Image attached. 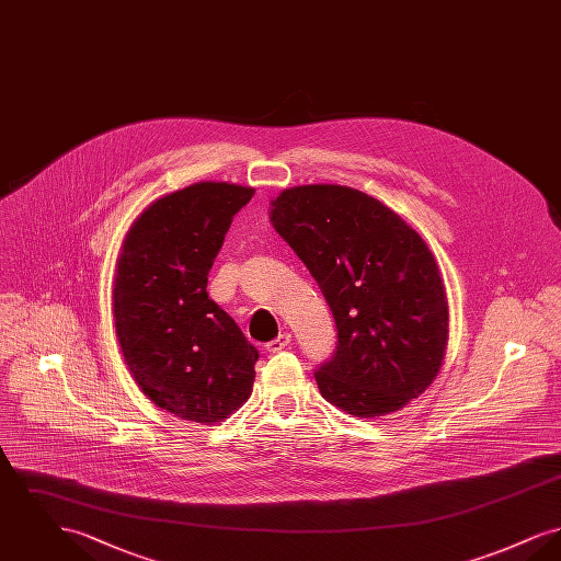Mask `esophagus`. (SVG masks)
Masks as SVG:
<instances>
[{
	"instance_id": "esophagus-1",
	"label": "esophagus",
	"mask_w": 561,
	"mask_h": 561,
	"mask_svg": "<svg viewBox=\"0 0 561 561\" xmlns=\"http://www.w3.org/2000/svg\"><path fill=\"white\" fill-rule=\"evenodd\" d=\"M290 343H293V334L282 332L275 341L267 343V351H271V353H277V351H284V348L290 347Z\"/></svg>"
}]
</instances>
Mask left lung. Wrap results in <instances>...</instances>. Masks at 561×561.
<instances>
[{"mask_svg":"<svg viewBox=\"0 0 561 561\" xmlns=\"http://www.w3.org/2000/svg\"><path fill=\"white\" fill-rule=\"evenodd\" d=\"M271 222L316 277L339 345L320 393L374 419L425 393L448 345V298L423 238L357 188L302 185L271 202Z\"/></svg>","mask_w":561,"mask_h":561,"instance_id":"8db88e82","label":"left lung"}]
</instances>
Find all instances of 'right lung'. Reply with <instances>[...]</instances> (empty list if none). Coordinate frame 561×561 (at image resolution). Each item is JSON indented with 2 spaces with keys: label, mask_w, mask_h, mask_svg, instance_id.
<instances>
[{
  "label": "right lung",
  "mask_w": 561,
  "mask_h": 561,
  "mask_svg": "<svg viewBox=\"0 0 561 561\" xmlns=\"http://www.w3.org/2000/svg\"><path fill=\"white\" fill-rule=\"evenodd\" d=\"M254 188L195 183L149 204L115 268L113 318L142 393L193 423H222L252 393L259 351L206 293L233 216Z\"/></svg>",
  "instance_id": "obj_1"
}]
</instances>
